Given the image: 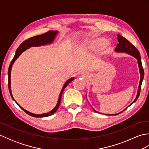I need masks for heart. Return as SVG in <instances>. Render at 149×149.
<instances>
[{"instance_id": "obj_1", "label": "heart", "mask_w": 149, "mask_h": 149, "mask_svg": "<svg viewBox=\"0 0 149 149\" xmlns=\"http://www.w3.org/2000/svg\"><path fill=\"white\" fill-rule=\"evenodd\" d=\"M111 44L109 42H106V39L103 37H95L91 38L88 43V47L91 50L99 49L100 53H104L109 50Z\"/></svg>"}]
</instances>
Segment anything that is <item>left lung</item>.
Masks as SVG:
<instances>
[{
    "instance_id": "left-lung-1",
    "label": "left lung",
    "mask_w": 149,
    "mask_h": 149,
    "mask_svg": "<svg viewBox=\"0 0 149 149\" xmlns=\"http://www.w3.org/2000/svg\"><path fill=\"white\" fill-rule=\"evenodd\" d=\"M117 35H118L117 36H118V44L116 45V47L115 48V51L116 52H125L126 54H128L132 56V57H134V58L138 60V67H139V70H140V84H139V86H138L137 95H136V99H134L133 102H132L130 104V105L129 106H130L131 104H132L134 102H135L136 101V100L138 99V98L139 97V95H140L142 81H143V77H144V70L143 69V67H142L140 54V52H139L138 49L136 48V47L133 45H132L131 43L129 42L127 39H125L124 37H123L122 36L120 35V34H117ZM127 108H125V109H123L122 111L120 112V113H117V114H114V115H118V114L121 113L122 112H123V111H125ZM93 109L95 112L99 113L98 111H97L96 110H95L93 108Z\"/></svg>"
}]
</instances>
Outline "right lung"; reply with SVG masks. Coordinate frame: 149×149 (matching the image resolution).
<instances>
[{"label":"right lung","instance_id":"right-lung-1","mask_svg":"<svg viewBox=\"0 0 149 149\" xmlns=\"http://www.w3.org/2000/svg\"><path fill=\"white\" fill-rule=\"evenodd\" d=\"M58 34V31H49L48 32L45 33V34H41V35H38V36H34L32 38H30L28 40L24 41L23 43H22L20 46L18 47V48L17 49V51L15 52V55L14 56L13 59L11 61L10 65H9V69H8V86H9V93H10L11 96L12 97V99H13L15 101V100L14 99L13 97V95L11 93V68H12V66L14 64L15 61L17 60V59L18 58L19 56H20L22 52H24L25 50L29 49L30 47H40L42 45H49V44L52 43L54 40H55L56 38V36L57 34ZM74 79V77H72V78H70L69 79H68L65 82V84L63 85V86L62 88V90H61V92H60L59 94V96L58 98V102H57L56 106H55L54 108L52 110L48 112V113H43V114H34L33 113H31L29 111H28L26 110L25 109H24L23 107H22L19 104L16 102H15L17 103L18 105L20 106V108H22L23 109L25 112H26L28 115L31 116H33V117H36V118H38V117H47V116H49L52 115V114L54 113L57 110H58V107L60 105V102H61V96H62V94L63 93V91H64L65 88L68 86V84L72 82L73 80Z\"/></svg>","mask_w":149,"mask_h":149}]
</instances>
